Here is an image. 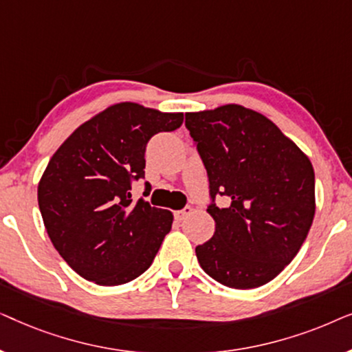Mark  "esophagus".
Returning a JSON list of instances; mask_svg holds the SVG:
<instances>
[{"label": "esophagus", "instance_id": "esophagus-1", "mask_svg": "<svg viewBox=\"0 0 352 352\" xmlns=\"http://www.w3.org/2000/svg\"><path fill=\"white\" fill-rule=\"evenodd\" d=\"M190 213H192V206H184V208H182V210L176 211L175 216H176L177 221H182V219H186Z\"/></svg>", "mask_w": 352, "mask_h": 352}]
</instances>
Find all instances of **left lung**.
Returning a JSON list of instances; mask_svg holds the SVG:
<instances>
[{"instance_id":"8db88e82","label":"left lung","mask_w":352,"mask_h":352,"mask_svg":"<svg viewBox=\"0 0 352 352\" xmlns=\"http://www.w3.org/2000/svg\"><path fill=\"white\" fill-rule=\"evenodd\" d=\"M210 181L213 237L195 248L226 287L248 290L277 277L300 252L316 213L309 158L271 120L242 105L186 113ZM228 196L226 209L214 204Z\"/></svg>"}]
</instances>
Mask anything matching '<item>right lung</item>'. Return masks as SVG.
<instances>
[{"label": "right lung", "instance_id": "add662e5", "mask_svg": "<svg viewBox=\"0 0 352 352\" xmlns=\"http://www.w3.org/2000/svg\"><path fill=\"white\" fill-rule=\"evenodd\" d=\"M182 113L134 102L115 104L76 128L57 148L38 184V205L52 245L86 280L113 287L146 272L165 235L171 211L131 199L144 179L152 136L175 131ZM151 192L146 182L144 197Z\"/></svg>", "mask_w": 352, "mask_h": 352}]
</instances>
